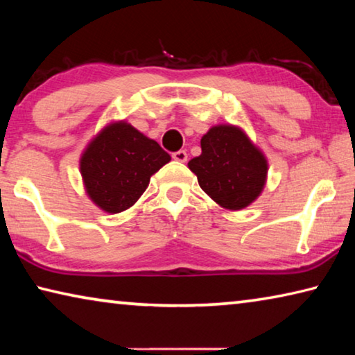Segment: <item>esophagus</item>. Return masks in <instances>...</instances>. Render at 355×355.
Instances as JSON below:
<instances>
[{"instance_id": "1", "label": "esophagus", "mask_w": 355, "mask_h": 355, "mask_svg": "<svg viewBox=\"0 0 355 355\" xmlns=\"http://www.w3.org/2000/svg\"><path fill=\"white\" fill-rule=\"evenodd\" d=\"M172 158L178 161V163H186V161H188V153H186L184 150H178V152L172 153Z\"/></svg>"}]
</instances>
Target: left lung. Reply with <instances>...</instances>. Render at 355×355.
Instances as JSON below:
<instances>
[{
    "instance_id": "left-lung-1",
    "label": "left lung",
    "mask_w": 355,
    "mask_h": 355,
    "mask_svg": "<svg viewBox=\"0 0 355 355\" xmlns=\"http://www.w3.org/2000/svg\"><path fill=\"white\" fill-rule=\"evenodd\" d=\"M202 155L188 167L196 173L200 188L222 208L249 207L266 184V156L235 125H216L203 135Z\"/></svg>"
}]
</instances>
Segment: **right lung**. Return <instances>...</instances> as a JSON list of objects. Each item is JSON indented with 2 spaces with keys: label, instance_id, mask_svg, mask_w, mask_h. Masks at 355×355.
Returning a JSON list of instances; mask_svg holds the SVG:
<instances>
[{
  "label": "right lung",
  "instance_id": "add662e5",
  "mask_svg": "<svg viewBox=\"0 0 355 355\" xmlns=\"http://www.w3.org/2000/svg\"><path fill=\"white\" fill-rule=\"evenodd\" d=\"M171 161L159 144L144 136L125 120L112 122L89 142L80 159L87 196L106 213L133 207L150 177Z\"/></svg>",
  "mask_w": 355,
  "mask_h": 355
}]
</instances>
